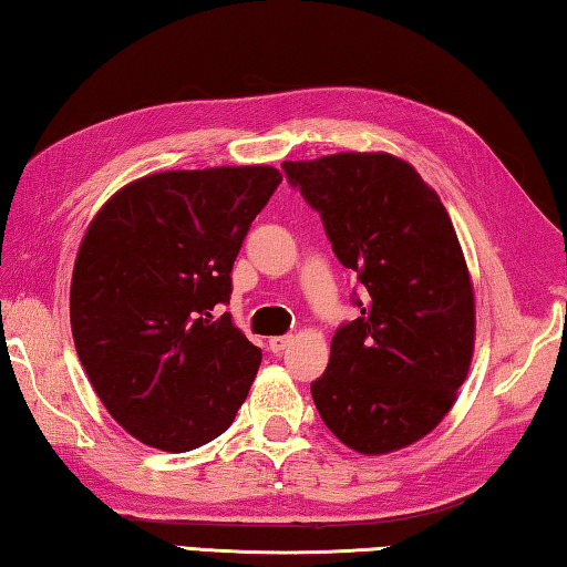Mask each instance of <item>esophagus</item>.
Segmentation results:
<instances>
[{
    "label": "esophagus",
    "mask_w": 567,
    "mask_h": 567,
    "mask_svg": "<svg viewBox=\"0 0 567 567\" xmlns=\"http://www.w3.org/2000/svg\"><path fill=\"white\" fill-rule=\"evenodd\" d=\"M290 342H292L290 334H277V338H270V350L275 354H280L282 350H287V344H290Z\"/></svg>",
    "instance_id": "esophagus-1"
}]
</instances>
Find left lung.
Instances as JSON below:
<instances>
[{"label": "left lung", "instance_id": "left-lung-1", "mask_svg": "<svg viewBox=\"0 0 567 567\" xmlns=\"http://www.w3.org/2000/svg\"><path fill=\"white\" fill-rule=\"evenodd\" d=\"M368 300L310 385L324 425L362 455L408 447L455 405L475 348V292L437 192L388 152L282 162Z\"/></svg>", "mask_w": 567, "mask_h": 567}]
</instances>
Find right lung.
Instances as JSON below:
<instances>
[{"instance_id":"1","label":"right lung","mask_w":567,"mask_h":567,"mask_svg":"<svg viewBox=\"0 0 567 567\" xmlns=\"http://www.w3.org/2000/svg\"><path fill=\"white\" fill-rule=\"evenodd\" d=\"M282 182L270 165L172 169L124 185L76 252L74 348L132 437L187 453L233 425L262 362L229 315L233 265Z\"/></svg>"}]
</instances>
